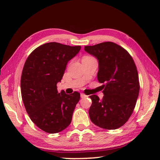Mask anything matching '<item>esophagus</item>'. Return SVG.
Here are the masks:
<instances>
[{
    "label": "esophagus",
    "instance_id": "34e87169",
    "mask_svg": "<svg viewBox=\"0 0 160 160\" xmlns=\"http://www.w3.org/2000/svg\"><path fill=\"white\" fill-rule=\"evenodd\" d=\"M80 97H81V98H85L87 97V96H86V95L84 94V93H81L80 94Z\"/></svg>",
    "mask_w": 160,
    "mask_h": 160
}]
</instances>
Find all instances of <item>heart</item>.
Returning a JSON list of instances; mask_svg holds the SVG:
<instances>
[{"label": "heart", "instance_id": "1", "mask_svg": "<svg viewBox=\"0 0 160 160\" xmlns=\"http://www.w3.org/2000/svg\"><path fill=\"white\" fill-rule=\"evenodd\" d=\"M91 58V57H89V56H85V57H84L83 58Z\"/></svg>", "mask_w": 160, "mask_h": 160}]
</instances>
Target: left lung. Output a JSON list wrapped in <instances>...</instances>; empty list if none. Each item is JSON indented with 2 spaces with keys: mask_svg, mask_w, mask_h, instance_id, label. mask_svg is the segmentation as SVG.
I'll return each instance as SVG.
<instances>
[{
  "mask_svg": "<svg viewBox=\"0 0 160 160\" xmlns=\"http://www.w3.org/2000/svg\"><path fill=\"white\" fill-rule=\"evenodd\" d=\"M84 50L98 61V80L105 83L104 96L91 95L89 114L91 122L112 130L123 126L130 118L140 91L136 66L127 51L112 42L85 46Z\"/></svg>",
  "mask_w": 160,
  "mask_h": 160,
  "instance_id": "obj_1",
  "label": "left lung"
}]
</instances>
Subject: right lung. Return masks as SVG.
Listing matches in <instances>:
<instances>
[{
	"instance_id": "obj_1",
	"label": "right lung",
	"mask_w": 160,
	"mask_h": 160,
	"mask_svg": "<svg viewBox=\"0 0 160 160\" xmlns=\"http://www.w3.org/2000/svg\"><path fill=\"white\" fill-rule=\"evenodd\" d=\"M80 49L55 42L44 44L33 51L24 65L20 80L23 104L33 123L49 133L59 132L70 124L80 100L76 91L58 93L57 83Z\"/></svg>"
}]
</instances>
